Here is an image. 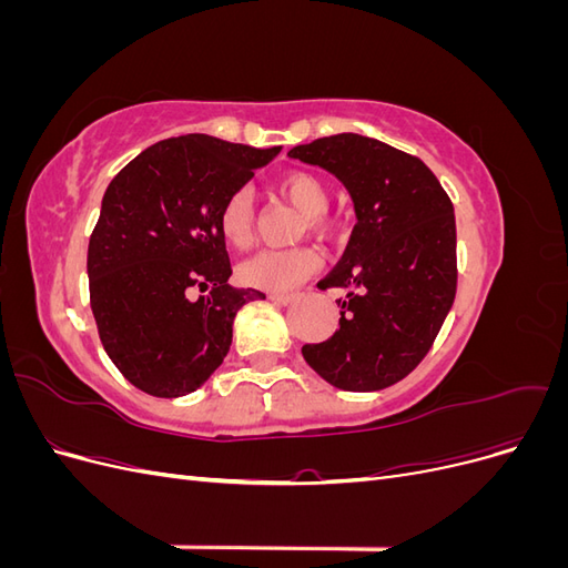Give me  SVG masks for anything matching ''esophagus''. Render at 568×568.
I'll return each instance as SVG.
<instances>
[{
	"label": "esophagus",
	"mask_w": 568,
	"mask_h": 568,
	"mask_svg": "<svg viewBox=\"0 0 568 568\" xmlns=\"http://www.w3.org/2000/svg\"><path fill=\"white\" fill-rule=\"evenodd\" d=\"M267 298H270L272 303H277V305H288L296 296H294V294H270Z\"/></svg>",
	"instance_id": "obj_1"
}]
</instances>
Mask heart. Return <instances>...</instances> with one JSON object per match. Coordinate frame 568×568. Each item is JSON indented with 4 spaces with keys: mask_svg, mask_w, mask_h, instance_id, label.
Returning <instances> with one entry per match:
<instances>
[{
    "mask_svg": "<svg viewBox=\"0 0 568 568\" xmlns=\"http://www.w3.org/2000/svg\"><path fill=\"white\" fill-rule=\"evenodd\" d=\"M274 189L282 199H286L294 209H298L305 215L307 227L324 234L329 232V217H326V209H329V186L324 184L313 173L305 170H288L277 182ZM253 194L248 189H236V192L222 203L217 215V230L220 236L225 239V244L232 248H246L253 239ZM320 267V253L311 246L298 248H263L253 253L251 257L236 267V277L242 284L251 288H263L280 294V291H288L298 286L303 280L311 277Z\"/></svg>",
    "mask_w": 568,
    "mask_h": 568,
    "instance_id": "1",
    "label": "heart"
}]
</instances>
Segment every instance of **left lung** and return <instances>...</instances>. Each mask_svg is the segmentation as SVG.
Here are the masks:
<instances>
[{
	"label": "left lung",
	"mask_w": 568,
	"mask_h": 568,
	"mask_svg": "<svg viewBox=\"0 0 568 568\" xmlns=\"http://www.w3.org/2000/svg\"><path fill=\"white\" fill-rule=\"evenodd\" d=\"M336 175L355 205L338 265L317 284L343 288L338 329L303 357L343 390H382L434 346L457 291L453 201L417 156L343 132L288 151Z\"/></svg>",
	"instance_id": "1"
}]
</instances>
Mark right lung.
<instances>
[{
    "mask_svg": "<svg viewBox=\"0 0 568 568\" xmlns=\"http://www.w3.org/2000/svg\"><path fill=\"white\" fill-rule=\"evenodd\" d=\"M280 149L184 134L111 180L88 248L90 303L104 351L132 386L156 398L196 390L225 359L236 313L265 298L227 284L217 215ZM192 287L212 291L192 302Z\"/></svg>",
    "mask_w": 568,
    "mask_h": 568,
    "instance_id": "1",
    "label": "right lung"
}]
</instances>
